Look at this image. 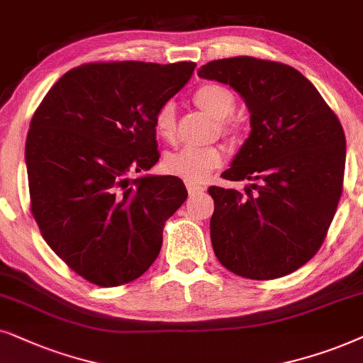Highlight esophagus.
<instances>
[{
  "label": "esophagus",
  "instance_id": "esophagus-1",
  "mask_svg": "<svg viewBox=\"0 0 363 363\" xmlns=\"http://www.w3.org/2000/svg\"><path fill=\"white\" fill-rule=\"evenodd\" d=\"M186 187H187V192H189V196H197V194H201V192L206 191V187L192 184V182H187Z\"/></svg>",
  "mask_w": 363,
  "mask_h": 363
}]
</instances>
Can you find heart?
I'll return each mask as SVG.
<instances>
[{"mask_svg": "<svg viewBox=\"0 0 363 363\" xmlns=\"http://www.w3.org/2000/svg\"><path fill=\"white\" fill-rule=\"evenodd\" d=\"M194 104L197 108L209 113L212 118L219 119V131L222 136L229 139H238L240 136L239 121L230 118L235 111L238 99L232 91L224 84L209 83L201 86L194 93ZM177 125V109L172 101L164 103L157 109L154 118V129L156 134L164 141L171 143L176 136ZM224 159V151L219 146H182L174 151H169L164 156V171L171 176L181 177L187 182H202L209 176L211 171L219 167Z\"/></svg>", "mask_w": 363, "mask_h": 363, "instance_id": "obj_1", "label": "heart"}]
</instances>
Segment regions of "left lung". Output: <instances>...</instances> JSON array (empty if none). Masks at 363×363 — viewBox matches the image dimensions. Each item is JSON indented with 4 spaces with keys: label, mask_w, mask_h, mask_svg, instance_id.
<instances>
[{
    "label": "left lung",
    "mask_w": 363,
    "mask_h": 363,
    "mask_svg": "<svg viewBox=\"0 0 363 363\" xmlns=\"http://www.w3.org/2000/svg\"><path fill=\"white\" fill-rule=\"evenodd\" d=\"M229 84L250 111V131L229 181L245 194L211 186L216 257L245 279L284 277L322 247L345 171V134L335 113L292 66L250 56L211 61L197 72Z\"/></svg>",
    "instance_id": "obj_1"
}]
</instances>
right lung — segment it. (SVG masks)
I'll return each instance as SVG.
<instances>
[{"instance_id": "add662e5", "label": "right lung", "mask_w": 363, "mask_h": 363, "mask_svg": "<svg viewBox=\"0 0 363 363\" xmlns=\"http://www.w3.org/2000/svg\"><path fill=\"white\" fill-rule=\"evenodd\" d=\"M196 62L113 61L72 67L48 91L26 138L31 214L43 239L99 287L133 282L151 267L166 220L184 204V182L144 176L159 161L154 118Z\"/></svg>"}]
</instances>
